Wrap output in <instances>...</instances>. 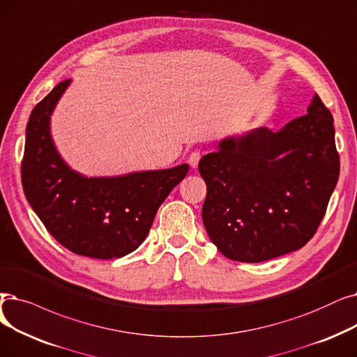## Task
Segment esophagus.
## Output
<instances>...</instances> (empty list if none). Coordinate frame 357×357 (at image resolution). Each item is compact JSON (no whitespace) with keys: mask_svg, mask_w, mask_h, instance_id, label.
Segmentation results:
<instances>
[{"mask_svg":"<svg viewBox=\"0 0 357 357\" xmlns=\"http://www.w3.org/2000/svg\"><path fill=\"white\" fill-rule=\"evenodd\" d=\"M199 159H201V154H199V151H192V153L190 154V158H188V163H190V166L195 169V167L198 166Z\"/></svg>","mask_w":357,"mask_h":357,"instance_id":"obj_1","label":"esophagus"}]
</instances>
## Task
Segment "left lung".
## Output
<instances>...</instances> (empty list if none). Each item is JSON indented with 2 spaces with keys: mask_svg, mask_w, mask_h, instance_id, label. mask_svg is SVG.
<instances>
[{
  "mask_svg": "<svg viewBox=\"0 0 357 357\" xmlns=\"http://www.w3.org/2000/svg\"><path fill=\"white\" fill-rule=\"evenodd\" d=\"M333 122L315 93L307 114L277 132L262 127L227 135L201 158L203 223L223 255L261 262L314 236L340 174Z\"/></svg>",
  "mask_w": 357,
  "mask_h": 357,
  "instance_id": "1",
  "label": "left lung"
}]
</instances>
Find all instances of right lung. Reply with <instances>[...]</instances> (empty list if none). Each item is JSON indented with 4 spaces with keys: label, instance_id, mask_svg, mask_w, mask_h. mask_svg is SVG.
Listing matches in <instances>:
<instances>
[{
    "label": "right lung",
    "instance_id": "obj_1",
    "mask_svg": "<svg viewBox=\"0 0 357 357\" xmlns=\"http://www.w3.org/2000/svg\"><path fill=\"white\" fill-rule=\"evenodd\" d=\"M70 84L61 82L30 114L22 162L24 195L50 234L74 254L126 257L144 242L160 204L190 166L116 176H86L71 169L51 134V116Z\"/></svg>",
    "mask_w": 357,
    "mask_h": 357
}]
</instances>
